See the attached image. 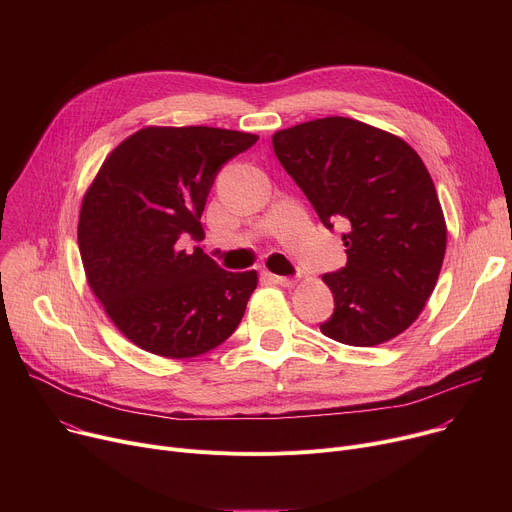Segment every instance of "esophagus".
Here are the masks:
<instances>
[{
	"label": "esophagus",
	"instance_id": "34e87169",
	"mask_svg": "<svg viewBox=\"0 0 512 512\" xmlns=\"http://www.w3.org/2000/svg\"><path fill=\"white\" fill-rule=\"evenodd\" d=\"M272 276V280L276 282V284H280V286H292L294 282H297V278H292V276H276V274H270Z\"/></svg>",
	"mask_w": 512,
	"mask_h": 512
}]
</instances>
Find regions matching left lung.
Here are the masks:
<instances>
[{
  "label": "left lung",
  "mask_w": 512,
  "mask_h": 512,
  "mask_svg": "<svg viewBox=\"0 0 512 512\" xmlns=\"http://www.w3.org/2000/svg\"><path fill=\"white\" fill-rule=\"evenodd\" d=\"M276 157L328 230L344 222L346 265L324 274L334 313L319 326L348 346L405 332L438 282L446 222L421 157L390 132L332 116L280 130Z\"/></svg>",
  "instance_id": "8db88e82"
}]
</instances>
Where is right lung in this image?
Wrapping results in <instances>:
<instances>
[{
    "mask_svg": "<svg viewBox=\"0 0 512 512\" xmlns=\"http://www.w3.org/2000/svg\"><path fill=\"white\" fill-rule=\"evenodd\" d=\"M259 137L211 126H149L103 161L83 199L78 249L95 297L143 351L188 359L240 324L257 272H226L199 247L201 213L226 161Z\"/></svg>",
    "mask_w": 512,
    "mask_h": 512,
    "instance_id": "1",
    "label": "right lung"
}]
</instances>
